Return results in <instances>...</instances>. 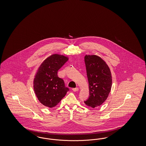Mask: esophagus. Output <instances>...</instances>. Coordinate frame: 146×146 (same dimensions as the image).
<instances>
[{"mask_svg":"<svg viewBox=\"0 0 146 146\" xmlns=\"http://www.w3.org/2000/svg\"><path fill=\"white\" fill-rule=\"evenodd\" d=\"M72 90H73V92H77V91H78V90H79V88H73L72 89Z\"/></svg>","mask_w":146,"mask_h":146,"instance_id":"34e87169","label":"esophagus"}]
</instances>
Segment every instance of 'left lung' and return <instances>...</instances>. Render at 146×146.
<instances>
[{"label":"left lung","instance_id":"left-lung-1","mask_svg":"<svg viewBox=\"0 0 146 146\" xmlns=\"http://www.w3.org/2000/svg\"><path fill=\"white\" fill-rule=\"evenodd\" d=\"M84 62L89 90V97L84 103L95 108L102 105L108 97L112 87V75L106 62L98 56L86 55Z\"/></svg>","mask_w":146,"mask_h":146}]
</instances>
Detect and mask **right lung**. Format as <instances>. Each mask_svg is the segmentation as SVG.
I'll list each match as a JSON object with an SVG mask.
<instances>
[{"instance_id": "add662e5", "label": "right lung", "mask_w": 146, "mask_h": 146, "mask_svg": "<svg viewBox=\"0 0 146 146\" xmlns=\"http://www.w3.org/2000/svg\"><path fill=\"white\" fill-rule=\"evenodd\" d=\"M68 59L62 54H53L41 63L36 72L34 90L38 100L44 106H56L69 90L57 75L58 71Z\"/></svg>"}]
</instances>
